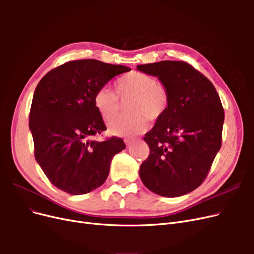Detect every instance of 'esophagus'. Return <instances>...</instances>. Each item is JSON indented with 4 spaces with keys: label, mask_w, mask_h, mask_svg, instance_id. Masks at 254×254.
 <instances>
[{
    "label": "esophagus",
    "mask_w": 254,
    "mask_h": 254,
    "mask_svg": "<svg viewBox=\"0 0 254 254\" xmlns=\"http://www.w3.org/2000/svg\"><path fill=\"white\" fill-rule=\"evenodd\" d=\"M136 141V139H131V140H125V143H126V145L127 146H129V145H131L132 143H134Z\"/></svg>",
    "instance_id": "obj_1"
}]
</instances>
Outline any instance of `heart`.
<instances>
[{
	"label": "heart",
	"instance_id": "b5f03b06",
	"mask_svg": "<svg viewBox=\"0 0 254 254\" xmlns=\"http://www.w3.org/2000/svg\"><path fill=\"white\" fill-rule=\"evenodd\" d=\"M115 89L118 96L108 88H101L93 96L95 109L107 123L118 118L122 108L120 100L123 104L129 102L127 112L130 115L115 121L109 127L113 135L128 137L143 132L148 120L152 123L160 121L170 105V94L164 84L143 72L124 75L115 83Z\"/></svg>",
	"mask_w": 254,
	"mask_h": 254
}]
</instances>
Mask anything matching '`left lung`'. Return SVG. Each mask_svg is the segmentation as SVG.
Segmentation results:
<instances>
[{
	"instance_id": "obj_1",
	"label": "left lung",
	"mask_w": 254,
	"mask_h": 254,
	"mask_svg": "<svg viewBox=\"0 0 254 254\" xmlns=\"http://www.w3.org/2000/svg\"><path fill=\"white\" fill-rule=\"evenodd\" d=\"M166 87L170 105L144 141L149 156L140 166L144 186L155 194L179 197L197 189L220 149L225 112L212 82L184 61L140 64Z\"/></svg>"
}]
</instances>
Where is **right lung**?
<instances>
[{
	"label": "right lung",
	"instance_id": "obj_1",
	"mask_svg": "<svg viewBox=\"0 0 254 254\" xmlns=\"http://www.w3.org/2000/svg\"><path fill=\"white\" fill-rule=\"evenodd\" d=\"M130 71L95 59L74 60L53 68L38 83L29 112L35 158L53 186L71 195L99 188L112 158L126 148L120 137L98 142L106 130L93 104L95 92Z\"/></svg>",
	"mask_w": 254,
	"mask_h": 254
}]
</instances>
